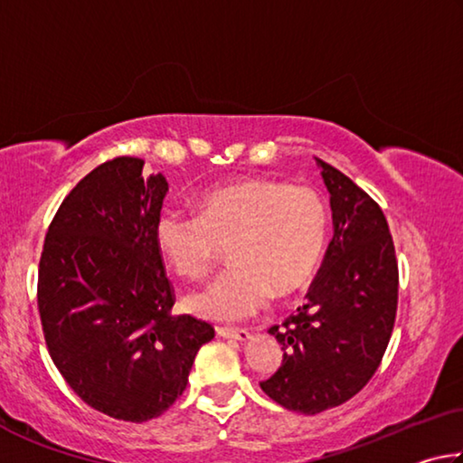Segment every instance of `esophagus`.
<instances>
[{
  "label": "esophagus",
  "instance_id": "34e87169",
  "mask_svg": "<svg viewBox=\"0 0 463 463\" xmlns=\"http://www.w3.org/2000/svg\"><path fill=\"white\" fill-rule=\"evenodd\" d=\"M216 335L224 336V339H234V341H249L250 333L245 328H226V326H216Z\"/></svg>",
  "mask_w": 463,
  "mask_h": 463
}]
</instances>
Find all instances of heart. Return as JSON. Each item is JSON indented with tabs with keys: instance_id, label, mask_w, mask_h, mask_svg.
Returning <instances> with one entry per match:
<instances>
[{
	"instance_id": "b5f03b06",
	"label": "heart",
	"mask_w": 463,
	"mask_h": 463,
	"mask_svg": "<svg viewBox=\"0 0 463 463\" xmlns=\"http://www.w3.org/2000/svg\"><path fill=\"white\" fill-rule=\"evenodd\" d=\"M328 213L310 187L273 179H241L198 200L195 214L165 210L155 224L163 260L182 276L206 278L229 245V271L187 296V308L234 323L310 284L323 260Z\"/></svg>"
}]
</instances>
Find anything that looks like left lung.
Returning <instances> with one entry per match:
<instances>
[{
	"mask_svg": "<svg viewBox=\"0 0 463 463\" xmlns=\"http://www.w3.org/2000/svg\"><path fill=\"white\" fill-rule=\"evenodd\" d=\"M331 194L333 239L307 304L269 328L284 359L261 390L288 411L317 414L362 390L378 370L398 307L394 241L382 208L317 159Z\"/></svg>",
	"mask_w": 463,
	"mask_h": 463,
	"instance_id": "obj_1",
	"label": "left lung"
}]
</instances>
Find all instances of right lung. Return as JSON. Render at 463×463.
I'll list each match as a JSON object with an SVG mask.
<instances>
[{
  "instance_id": "add662e5",
  "label": "right lung",
  "mask_w": 463,
  "mask_h": 463,
  "mask_svg": "<svg viewBox=\"0 0 463 463\" xmlns=\"http://www.w3.org/2000/svg\"><path fill=\"white\" fill-rule=\"evenodd\" d=\"M145 161L116 156L77 184L54 214L38 265V312L54 365L108 417L143 422L184 394L213 325L171 317L174 286L155 224L169 190Z\"/></svg>"
}]
</instances>
